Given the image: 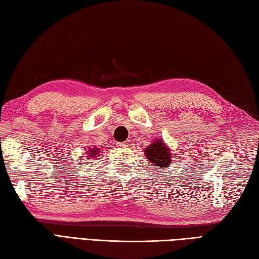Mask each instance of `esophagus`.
<instances>
[{
  "label": "esophagus",
  "instance_id": "obj_1",
  "mask_svg": "<svg viewBox=\"0 0 259 259\" xmlns=\"http://www.w3.org/2000/svg\"><path fill=\"white\" fill-rule=\"evenodd\" d=\"M129 146V143L128 141H124V143H119L116 144V147H120V148H126V147Z\"/></svg>",
  "mask_w": 259,
  "mask_h": 259
}]
</instances>
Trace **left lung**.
<instances>
[{"label": "left lung", "instance_id": "8db88e82", "mask_svg": "<svg viewBox=\"0 0 259 259\" xmlns=\"http://www.w3.org/2000/svg\"><path fill=\"white\" fill-rule=\"evenodd\" d=\"M145 156L153 166L159 167L160 170L168 168L173 161L169 147L160 138H155L154 141H151V144L145 149Z\"/></svg>", "mask_w": 259, "mask_h": 259}]
</instances>
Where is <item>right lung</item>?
Masks as SVG:
<instances>
[{
	"mask_svg": "<svg viewBox=\"0 0 259 259\" xmlns=\"http://www.w3.org/2000/svg\"><path fill=\"white\" fill-rule=\"evenodd\" d=\"M99 154H100V148H96V147L91 148V147H89L88 153H86V158H88V160H92L96 158Z\"/></svg>",
	"mask_w": 259,
	"mask_h": 259,
	"instance_id": "obj_1",
	"label": "right lung"
}]
</instances>
